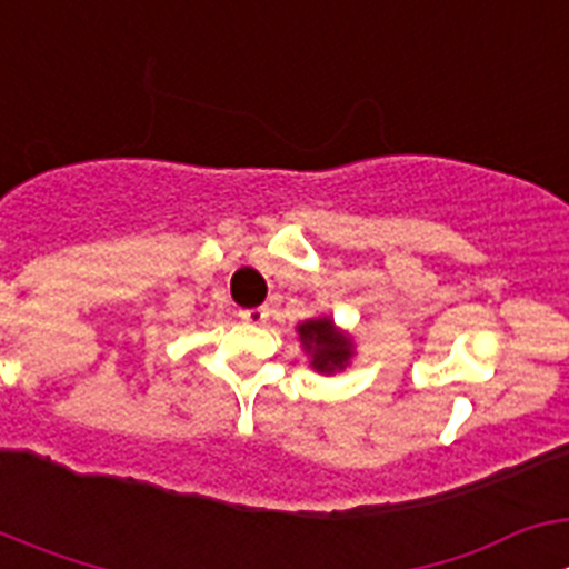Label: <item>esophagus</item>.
<instances>
[{"label": "esophagus", "mask_w": 569, "mask_h": 569, "mask_svg": "<svg viewBox=\"0 0 569 569\" xmlns=\"http://www.w3.org/2000/svg\"><path fill=\"white\" fill-rule=\"evenodd\" d=\"M241 321H248V325H264L268 321V308H248L239 310Z\"/></svg>", "instance_id": "esophagus-1"}]
</instances>
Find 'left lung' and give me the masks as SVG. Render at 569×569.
Segmentation results:
<instances>
[{"mask_svg":"<svg viewBox=\"0 0 569 569\" xmlns=\"http://www.w3.org/2000/svg\"><path fill=\"white\" fill-rule=\"evenodd\" d=\"M299 336L301 345L313 353L316 370L333 373V370L345 367L347 359H350V341L336 333L330 319L305 321V325H299Z\"/></svg>","mask_w":569,"mask_h":569,"instance_id":"left-lung-1","label":"left lung"}]
</instances>
